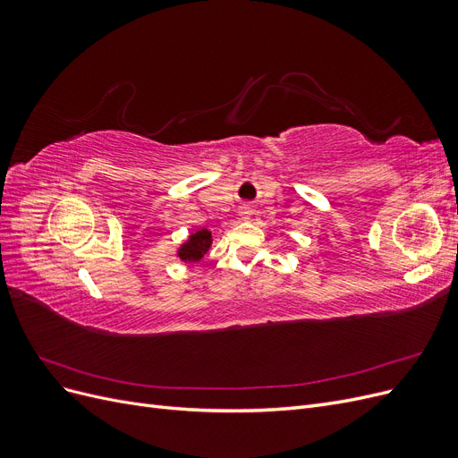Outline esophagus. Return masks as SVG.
<instances>
[{
	"instance_id": "obj_1",
	"label": "esophagus",
	"mask_w": 458,
	"mask_h": 458,
	"mask_svg": "<svg viewBox=\"0 0 458 458\" xmlns=\"http://www.w3.org/2000/svg\"><path fill=\"white\" fill-rule=\"evenodd\" d=\"M239 216H241L242 219H250V216H252V208L248 206V204H242V206L239 208Z\"/></svg>"
}]
</instances>
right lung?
<instances>
[{
    "label": "right lung",
    "instance_id": "obj_1",
    "mask_svg": "<svg viewBox=\"0 0 458 458\" xmlns=\"http://www.w3.org/2000/svg\"><path fill=\"white\" fill-rule=\"evenodd\" d=\"M212 246V233L208 229H199L189 234V239L179 246L177 258L182 261H200L204 254L210 250Z\"/></svg>",
    "mask_w": 458,
    "mask_h": 458
}]
</instances>
